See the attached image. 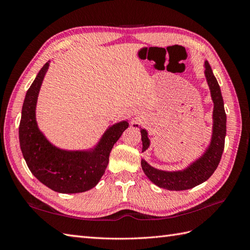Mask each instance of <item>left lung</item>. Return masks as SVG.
Instances as JSON below:
<instances>
[{
  "label": "left lung",
  "mask_w": 250,
  "mask_h": 250,
  "mask_svg": "<svg viewBox=\"0 0 250 250\" xmlns=\"http://www.w3.org/2000/svg\"><path fill=\"white\" fill-rule=\"evenodd\" d=\"M204 75L210 90L211 100L214 102L213 110V133L208 147L204 153L184 170L163 171L155 169L145 161L142 160L141 165L144 173L157 187L169 191L188 190L208 180L220 163L224 150V141L226 135V115L224 110L223 98L220 86L214 76L211 67L208 62H204ZM143 149L146 151L150 146V140L146 129L141 128Z\"/></svg>",
  "instance_id": "1"
}]
</instances>
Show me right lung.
Segmentation results:
<instances>
[{
	"instance_id": "1",
	"label": "right lung",
	"mask_w": 250,
	"mask_h": 250,
	"mask_svg": "<svg viewBox=\"0 0 250 250\" xmlns=\"http://www.w3.org/2000/svg\"><path fill=\"white\" fill-rule=\"evenodd\" d=\"M49 62L42 67L27 90L19 128L21 150L29 170L42 184L58 193H82L99 183L113 145L129 124L122 121L108 127L90 150H62L52 145L40 130L35 118L37 97Z\"/></svg>"
}]
</instances>
